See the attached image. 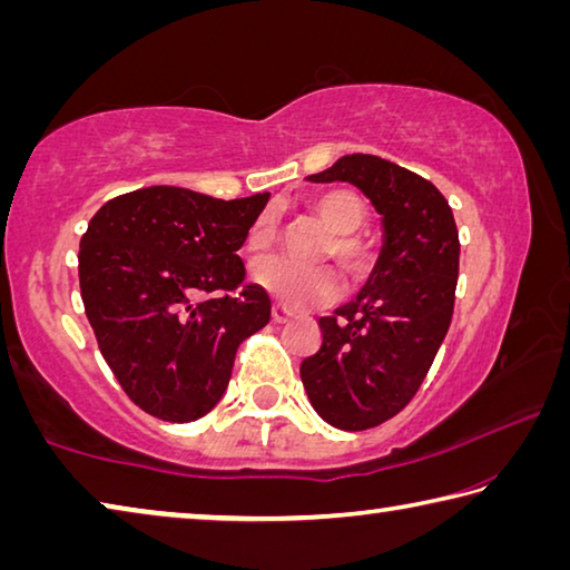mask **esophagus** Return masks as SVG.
Returning <instances> with one entry per match:
<instances>
[{"label":"esophagus","mask_w":570,"mask_h":570,"mask_svg":"<svg viewBox=\"0 0 570 570\" xmlns=\"http://www.w3.org/2000/svg\"><path fill=\"white\" fill-rule=\"evenodd\" d=\"M272 316H274V322L276 324H286L288 320H292V312H288L286 306H282V304H274V308H272Z\"/></svg>","instance_id":"esophagus-1"}]
</instances>
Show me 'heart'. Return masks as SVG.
I'll return each instance as SVG.
<instances>
[{
  "label": "heart",
  "instance_id": "obj_1",
  "mask_svg": "<svg viewBox=\"0 0 570 570\" xmlns=\"http://www.w3.org/2000/svg\"><path fill=\"white\" fill-rule=\"evenodd\" d=\"M312 208L332 228V236L324 246V256H334V262L344 268V274L360 282L372 272L374 264L370 244L356 234V228L366 218L364 200L352 190H330L316 196L312 200ZM272 216L264 214L262 218H256V224L248 230L246 250H264L272 246ZM250 282L292 308L326 304L342 288L340 276L332 266H306L286 256L258 258L250 266Z\"/></svg>",
  "mask_w": 570,
  "mask_h": 570
}]
</instances>
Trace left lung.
<instances>
[{"label": "left lung", "mask_w": 570, "mask_h": 570, "mask_svg": "<svg viewBox=\"0 0 570 570\" xmlns=\"http://www.w3.org/2000/svg\"><path fill=\"white\" fill-rule=\"evenodd\" d=\"M312 183H352L382 216V248L356 298L322 316L320 352L302 362L316 414L360 432L387 422L420 390L450 330L460 238L445 196L377 156H344Z\"/></svg>", "instance_id": "8db88e82"}]
</instances>
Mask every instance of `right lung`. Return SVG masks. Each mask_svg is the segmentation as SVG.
Instances as JSON below:
<instances>
[{"instance_id": "add662e5", "label": "right lung", "mask_w": 570, "mask_h": 570, "mask_svg": "<svg viewBox=\"0 0 570 570\" xmlns=\"http://www.w3.org/2000/svg\"><path fill=\"white\" fill-rule=\"evenodd\" d=\"M268 193L220 200L150 186L92 216L80 240V292L95 340L125 394L166 422H193L228 387L238 344L272 320L238 248Z\"/></svg>"}]
</instances>
